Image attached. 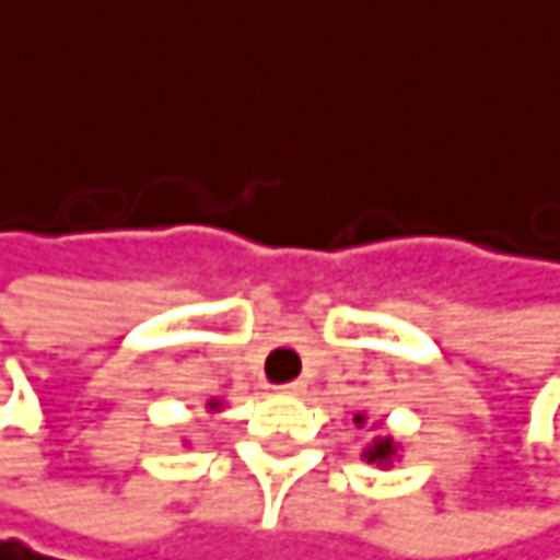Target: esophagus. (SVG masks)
<instances>
[{
    "label": "esophagus",
    "mask_w": 560,
    "mask_h": 560,
    "mask_svg": "<svg viewBox=\"0 0 560 560\" xmlns=\"http://www.w3.org/2000/svg\"><path fill=\"white\" fill-rule=\"evenodd\" d=\"M278 392H282V395H292V398H299V395H305V382H289V385H282Z\"/></svg>",
    "instance_id": "34e87169"
}]
</instances>
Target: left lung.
Masks as SVG:
<instances>
[{
	"mask_svg": "<svg viewBox=\"0 0 560 560\" xmlns=\"http://www.w3.org/2000/svg\"><path fill=\"white\" fill-rule=\"evenodd\" d=\"M354 424H358V428H365V424H369V415H365V411H358V415H354ZM375 424L385 428V421H375ZM375 424H372V431H375ZM398 452H401V442H395L392 434H375L372 442L362 448V462L378 465V468H392V465L398 462Z\"/></svg>",
	"mask_w": 560,
	"mask_h": 560,
	"instance_id": "1",
	"label": "left lung"
}]
</instances>
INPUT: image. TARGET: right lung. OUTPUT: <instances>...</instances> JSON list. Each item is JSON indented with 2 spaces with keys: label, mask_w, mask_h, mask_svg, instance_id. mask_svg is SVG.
Returning a JSON list of instances; mask_svg holds the SVG:
<instances>
[{
  "label": "right lung",
  "mask_w": 560,
  "mask_h": 560,
  "mask_svg": "<svg viewBox=\"0 0 560 560\" xmlns=\"http://www.w3.org/2000/svg\"><path fill=\"white\" fill-rule=\"evenodd\" d=\"M206 408H209V415H215V411H222V401H219V398H212V401H209Z\"/></svg>",
  "instance_id": "right-lung-1"
}]
</instances>
